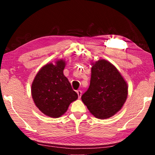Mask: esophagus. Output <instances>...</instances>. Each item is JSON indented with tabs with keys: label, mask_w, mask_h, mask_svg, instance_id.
I'll list each match as a JSON object with an SVG mask.
<instances>
[{
	"label": "esophagus",
	"mask_w": 155,
	"mask_h": 155,
	"mask_svg": "<svg viewBox=\"0 0 155 155\" xmlns=\"http://www.w3.org/2000/svg\"><path fill=\"white\" fill-rule=\"evenodd\" d=\"M77 94H78V98H81V95H82V91H81V90H77Z\"/></svg>",
	"instance_id": "1"
}]
</instances>
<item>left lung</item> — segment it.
<instances>
[{"mask_svg":"<svg viewBox=\"0 0 155 155\" xmlns=\"http://www.w3.org/2000/svg\"><path fill=\"white\" fill-rule=\"evenodd\" d=\"M91 64L90 87L81 100L96 118H109L124 105L128 95L127 84L110 62L100 59Z\"/></svg>","mask_w":155,"mask_h":155,"instance_id":"left-lung-1","label":"left lung"}]
</instances>
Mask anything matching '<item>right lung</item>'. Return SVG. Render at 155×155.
<instances>
[{"label": "right lung", "mask_w": 155, "mask_h": 155, "mask_svg": "<svg viewBox=\"0 0 155 155\" xmlns=\"http://www.w3.org/2000/svg\"><path fill=\"white\" fill-rule=\"evenodd\" d=\"M65 62L47 64L36 74L31 86V95L36 107L49 117L64 114L70 104L78 98L71 84L64 74Z\"/></svg>", "instance_id": "add662e5"}]
</instances>
